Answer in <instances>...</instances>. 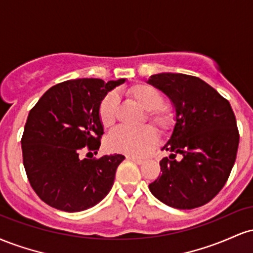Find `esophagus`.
Returning <instances> with one entry per match:
<instances>
[{"instance_id": "esophagus-1", "label": "esophagus", "mask_w": 253, "mask_h": 253, "mask_svg": "<svg viewBox=\"0 0 253 253\" xmlns=\"http://www.w3.org/2000/svg\"><path fill=\"white\" fill-rule=\"evenodd\" d=\"M127 159H129V161L134 162L135 164H139V165L144 163V161H143V159H140V158H136V157H127Z\"/></svg>"}]
</instances>
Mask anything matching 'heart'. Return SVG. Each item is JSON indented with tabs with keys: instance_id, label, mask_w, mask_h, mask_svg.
<instances>
[{
	"instance_id": "1",
	"label": "heart",
	"mask_w": 253,
	"mask_h": 253,
	"mask_svg": "<svg viewBox=\"0 0 253 253\" xmlns=\"http://www.w3.org/2000/svg\"><path fill=\"white\" fill-rule=\"evenodd\" d=\"M125 95L135 101L146 110L145 120L155 127L161 135L172 132L176 125L173 110L164 104V95L158 88L149 83H135L125 90ZM118 102L114 94H107L97 107V117L106 129L112 128L117 121ZM156 130L150 126L138 129L120 128L113 132L107 139V147L112 152L128 156H145L156 145Z\"/></svg>"
}]
</instances>
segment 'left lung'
Masks as SVG:
<instances>
[{
    "label": "left lung",
    "mask_w": 253,
    "mask_h": 253,
    "mask_svg": "<svg viewBox=\"0 0 253 253\" xmlns=\"http://www.w3.org/2000/svg\"><path fill=\"white\" fill-rule=\"evenodd\" d=\"M149 83L165 92L176 109L173 133L163 147L172 153L159 162L162 173L150 183L151 193L178 210L201 207L222 189L236 162V115L228 101L199 77L158 74Z\"/></svg>",
    "instance_id": "left-lung-1"
}]
</instances>
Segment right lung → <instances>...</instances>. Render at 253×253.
<instances>
[{"label": "right lung", "mask_w": 253, "mask_h": 253, "mask_svg": "<svg viewBox=\"0 0 253 253\" xmlns=\"http://www.w3.org/2000/svg\"><path fill=\"white\" fill-rule=\"evenodd\" d=\"M124 82V78L107 83L98 78L65 81L48 89L30 110L21 138L22 161L42 201L72 213L94 207L112 189L125 157L88 156L96 155L103 135L98 104Z\"/></svg>", "instance_id": "obj_1"}]
</instances>
